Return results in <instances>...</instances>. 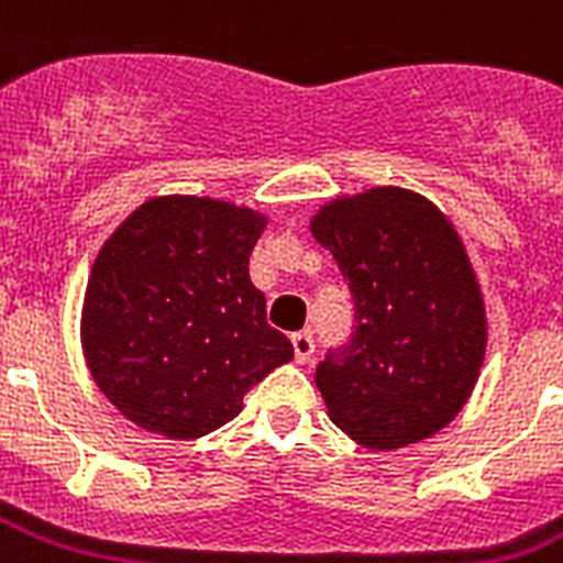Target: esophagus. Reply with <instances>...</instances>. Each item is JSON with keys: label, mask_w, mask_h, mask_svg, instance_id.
Wrapping results in <instances>:
<instances>
[{"label": "esophagus", "mask_w": 563, "mask_h": 563, "mask_svg": "<svg viewBox=\"0 0 563 563\" xmlns=\"http://www.w3.org/2000/svg\"><path fill=\"white\" fill-rule=\"evenodd\" d=\"M291 347H295V360L300 362V365H307L309 360H312V353H316V342H312V333H295L291 335Z\"/></svg>", "instance_id": "1"}]
</instances>
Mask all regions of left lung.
<instances>
[{"label": "left lung", "mask_w": 563, "mask_h": 563, "mask_svg": "<svg viewBox=\"0 0 563 563\" xmlns=\"http://www.w3.org/2000/svg\"><path fill=\"white\" fill-rule=\"evenodd\" d=\"M312 233L342 268L356 318L316 368L335 427L368 450L446 427L471 397L488 339L453 224L423 195L376 187L321 207Z\"/></svg>", "instance_id": "left-lung-1"}]
</instances>
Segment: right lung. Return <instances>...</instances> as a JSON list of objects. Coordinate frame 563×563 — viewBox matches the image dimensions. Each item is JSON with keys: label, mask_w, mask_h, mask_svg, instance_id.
Returning <instances> with one entry per match:
<instances>
[{"label": "right lung", "mask_w": 563, "mask_h": 563, "mask_svg": "<svg viewBox=\"0 0 563 563\" xmlns=\"http://www.w3.org/2000/svg\"><path fill=\"white\" fill-rule=\"evenodd\" d=\"M263 228L265 216L247 207L166 195L104 242L87 280L81 342L92 379L136 427L178 441L207 435L295 356L247 277Z\"/></svg>", "instance_id": "1"}]
</instances>
